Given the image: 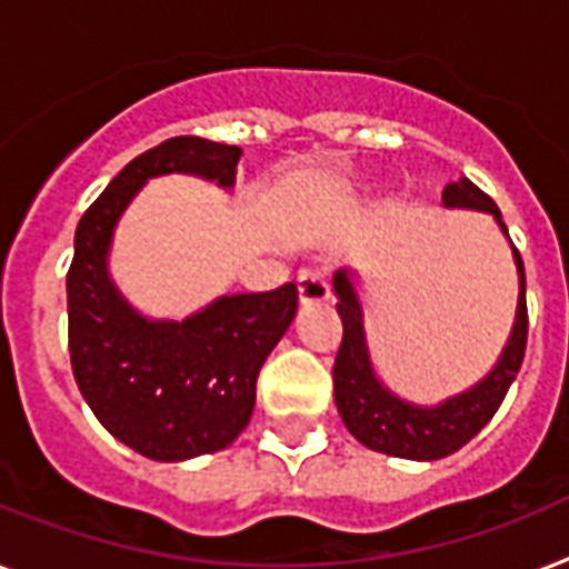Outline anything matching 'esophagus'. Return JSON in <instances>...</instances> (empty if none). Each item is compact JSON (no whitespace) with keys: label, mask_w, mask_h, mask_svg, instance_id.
<instances>
[{"label":"esophagus","mask_w":569,"mask_h":569,"mask_svg":"<svg viewBox=\"0 0 569 569\" xmlns=\"http://www.w3.org/2000/svg\"><path fill=\"white\" fill-rule=\"evenodd\" d=\"M298 300L300 307H316L330 300V283L321 271H303L298 277Z\"/></svg>","instance_id":"1"}]
</instances>
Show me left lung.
<instances>
[{"mask_svg":"<svg viewBox=\"0 0 569 569\" xmlns=\"http://www.w3.org/2000/svg\"><path fill=\"white\" fill-rule=\"evenodd\" d=\"M441 201L450 210L488 212L509 239V228H506L497 204L468 178L447 183ZM511 257H515L517 289L520 292H517L515 325H511L509 341H506L500 359L493 362L491 371L485 373L477 386H470L461 395L447 397L436 406L409 403L377 377L371 348H368V332H365V307L357 289V274L348 269H339L332 274V292L339 298L336 309H339L341 330H345L341 332L339 357L332 365L336 406H339L345 427L359 445H365L368 450L386 452V456H397V459L436 461L461 450L493 418L506 391L511 389L520 365H523L526 336H529L526 271L515 242H511Z\"/></svg>","mask_w":569,"mask_h":569,"instance_id":"1","label":"left lung"}]
</instances>
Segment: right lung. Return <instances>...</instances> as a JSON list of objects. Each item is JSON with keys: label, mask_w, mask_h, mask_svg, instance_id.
Masks as SVG:
<instances>
[{"label": "right lung", "mask_w": 569, "mask_h": 569, "mask_svg": "<svg viewBox=\"0 0 569 569\" xmlns=\"http://www.w3.org/2000/svg\"><path fill=\"white\" fill-rule=\"evenodd\" d=\"M239 146L172 137L133 157L76 230L67 274L69 359L99 423L146 459L187 461L224 450L253 412L257 377L298 312V289L221 295L196 316L149 318L108 269L122 212L151 178L196 174L233 189Z\"/></svg>", "instance_id": "obj_1"}]
</instances>
